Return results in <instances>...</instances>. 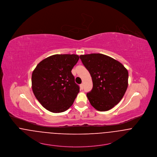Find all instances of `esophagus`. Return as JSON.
<instances>
[{
	"instance_id": "obj_1",
	"label": "esophagus",
	"mask_w": 157,
	"mask_h": 157,
	"mask_svg": "<svg viewBox=\"0 0 157 157\" xmlns=\"http://www.w3.org/2000/svg\"><path fill=\"white\" fill-rule=\"evenodd\" d=\"M80 89H81L82 90L83 89V84H81V85H80Z\"/></svg>"
}]
</instances>
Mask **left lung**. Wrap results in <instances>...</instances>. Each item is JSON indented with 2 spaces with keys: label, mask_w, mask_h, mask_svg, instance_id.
<instances>
[{
  "label": "left lung",
  "mask_w": 157,
  "mask_h": 157,
  "mask_svg": "<svg viewBox=\"0 0 157 157\" xmlns=\"http://www.w3.org/2000/svg\"><path fill=\"white\" fill-rule=\"evenodd\" d=\"M80 58L92 80V89L87 94L90 104L101 112L110 110L127 89V70L119 61L100 53L80 55Z\"/></svg>",
  "instance_id": "obj_1"
}]
</instances>
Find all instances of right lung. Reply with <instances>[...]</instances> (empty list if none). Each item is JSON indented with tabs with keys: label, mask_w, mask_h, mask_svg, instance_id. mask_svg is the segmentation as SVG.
<instances>
[{
	"label": "right lung",
	"mask_w": 157,
	"mask_h": 157,
	"mask_svg": "<svg viewBox=\"0 0 157 157\" xmlns=\"http://www.w3.org/2000/svg\"><path fill=\"white\" fill-rule=\"evenodd\" d=\"M76 55H55L44 59L32 74V88L47 110L61 113L68 110L80 91L71 70L77 63Z\"/></svg>",
	"instance_id": "1"
}]
</instances>
